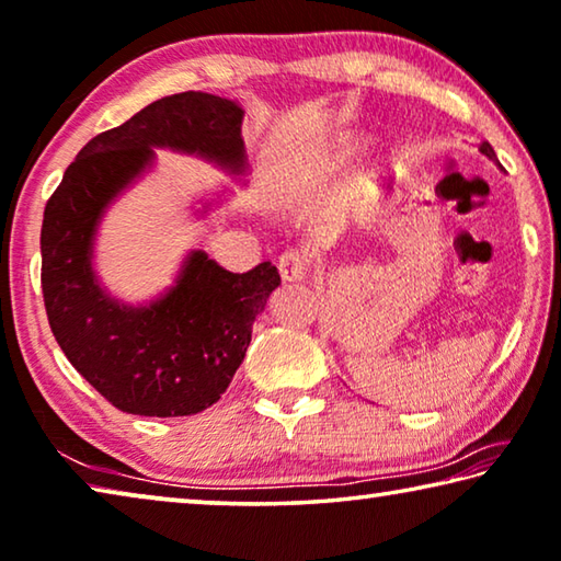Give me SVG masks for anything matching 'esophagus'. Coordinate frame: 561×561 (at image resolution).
I'll return each mask as SVG.
<instances>
[{
	"instance_id": "1",
	"label": "esophagus",
	"mask_w": 561,
	"mask_h": 561,
	"mask_svg": "<svg viewBox=\"0 0 561 561\" xmlns=\"http://www.w3.org/2000/svg\"><path fill=\"white\" fill-rule=\"evenodd\" d=\"M279 274L284 282H302L307 277V254L299 252V249H289V252H284L279 256Z\"/></svg>"
}]
</instances>
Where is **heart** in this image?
I'll list each match as a JSON object with an SVG mask.
<instances>
[{
    "mask_svg": "<svg viewBox=\"0 0 561 561\" xmlns=\"http://www.w3.org/2000/svg\"><path fill=\"white\" fill-rule=\"evenodd\" d=\"M355 156V148L347 144V140H332L328 148H322L320 153L312 158V163H309V179L312 181H328L330 175H334L342 169H347L350 161H353Z\"/></svg>",
    "mask_w": 561,
    "mask_h": 561,
    "instance_id": "heart-1",
    "label": "heart"
}]
</instances>
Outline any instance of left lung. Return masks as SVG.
<instances>
[{"mask_svg": "<svg viewBox=\"0 0 561 561\" xmlns=\"http://www.w3.org/2000/svg\"><path fill=\"white\" fill-rule=\"evenodd\" d=\"M481 153H486L489 158H491V161H496V153H494V148H491L489 144H486V140H483V144H481ZM499 163V161H496Z\"/></svg>", "mask_w": 561, "mask_h": 561, "instance_id": "left-lung-1", "label": "left lung"}]
</instances>
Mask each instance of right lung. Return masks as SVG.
<instances>
[{"label": "right lung", "mask_w": 561, "mask_h": 561, "mask_svg": "<svg viewBox=\"0 0 561 561\" xmlns=\"http://www.w3.org/2000/svg\"><path fill=\"white\" fill-rule=\"evenodd\" d=\"M244 111L211 93L156 100L95 136L67 165L42 219V297L57 345L107 403L133 415H194L214 405L247 355L252 324L279 287L272 262L227 272L191 252L173 287L125 305L100 287L93 241L105 208L153 163V148L244 171Z\"/></svg>", "instance_id": "right-lung-1"}]
</instances>
